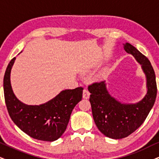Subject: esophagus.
Masks as SVG:
<instances>
[{
	"instance_id": "esophagus-1",
	"label": "esophagus",
	"mask_w": 159,
	"mask_h": 159,
	"mask_svg": "<svg viewBox=\"0 0 159 159\" xmlns=\"http://www.w3.org/2000/svg\"><path fill=\"white\" fill-rule=\"evenodd\" d=\"M89 95H90L89 92L88 91L87 89H84L83 92V98L84 99H88V98H89Z\"/></svg>"
}]
</instances>
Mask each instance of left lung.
Instances as JSON below:
<instances>
[{"label":"left lung","instance_id":"obj_1","mask_svg":"<svg viewBox=\"0 0 159 159\" xmlns=\"http://www.w3.org/2000/svg\"><path fill=\"white\" fill-rule=\"evenodd\" d=\"M124 49L133 55L145 74L148 91L143 99L136 103H123L108 93L105 81L88 86L94 121L102 134L114 139L127 137L142 125L157 94L156 75L148 58L130 43L124 44Z\"/></svg>","mask_w":159,"mask_h":159}]
</instances>
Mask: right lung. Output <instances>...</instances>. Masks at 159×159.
<instances>
[{
    "mask_svg": "<svg viewBox=\"0 0 159 159\" xmlns=\"http://www.w3.org/2000/svg\"><path fill=\"white\" fill-rule=\"evenodd\" d=\"M16 58L7 66L3 78V91L9 114L15 124L31 137L46 142L57 140L65 133L73 108L82 99L83 88L65 89L47 103L26 105L14 94L10 81Z\"/></svg>",
    "mask_w": 159,
    "mask_h": 159,
    "instance_id": "add662e5",
    "label": "right lung"
}]
</instances>
